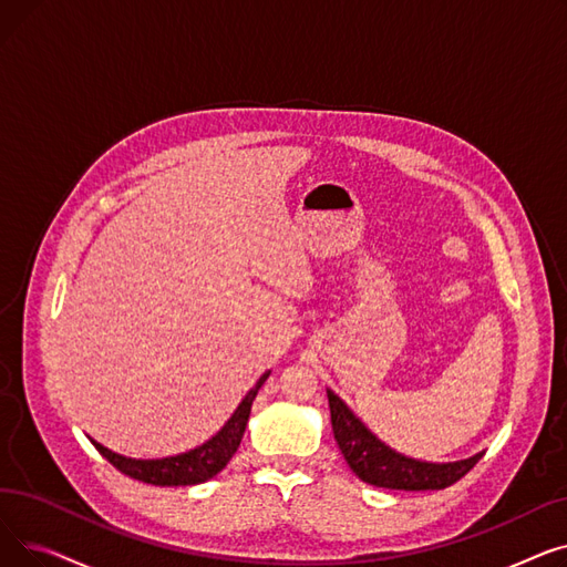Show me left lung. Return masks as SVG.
I'll list each match as a JSON object with an SVG mask.
<instances>
[{
	"mask_svg": "<svg viewBox=\"0 0 567 567\" xmlns=\"http://www.w3.org/2000/svg\"><path fill=\"white\" fill-rule=\"evenodd\" d=\"M326 395H329L331 423L340 451L349 468L368 485L404 492L445 489L464 478L483 457V453H478L468 460L445 464L411 460L377 439L333 391H326Z\"/></svg>",
	"mask_w": 567,
	"mask_h": 567,
	"instance_id": "obj_1",
	"label": "left lung"
}]
</instances>
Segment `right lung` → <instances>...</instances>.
Masks as SVG:
<instances>
[{
	"label": "right lung",
	"mask_w": 567,
	"mask_h": 567,
	"mask_svg": "<svg viewBox=\"0 0 567 567\" xmlns=\"http://www.w3.org/2000/svg\"><path fill=\"white\" fill-rule=\"evenodd\" d=\"M268 374L271 372H264L259 377V381L252 385L248 395L241 400V404H238L236 411L231 413V419L212 439L204 441L202 445H197V449L188 453L161 457V460H133V457L112 453L94 439L92 443L114 468H118L122 473H126L128 478H135L140 483H148L156 487H186V485L206 483L212 481L214 475H218L236 453L238 443L244 439L257 391L261 389V383L268 379Z\"/></svg>",
	"instance_id": "right-lung-1"
}]
</instances>
